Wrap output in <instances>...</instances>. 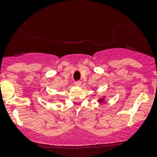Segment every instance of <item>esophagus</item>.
I'll use <instances>...</instances> for the list:
<instances>
[{"instance_id": "esophagus-1", "label": "esophagus", "mask_w": 157, "mask_h": 157, "mask_svg": "<svg viewBox=\"0 0 157 157\" xmlns=\"http://www.w3.org/2000/svg\"><path fill=\"white\" fill-rule=\"evenodd\" d=\"M74 85H75L76 86H79L81 85V81H80V80H78V81H75L74 82Z\"/></svg>"}]
</instances>
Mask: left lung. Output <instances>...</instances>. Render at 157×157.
<instances>
[{
	"label": "left lung",
	"mask_w": 157,
	"mask_h": 157,
	"mask_svg": "<svg viewBox=\"0 0 157 157\" xmlns=\"http://www.w3.org/2000/svg\"><path fill=\"white\" fill-rule=\"evenodd\" d=\"M99 102H104V99H103V98H102V99H99Z\"/></svg>",
	"instance_id": "left-lung-1"
}]
</instances>
